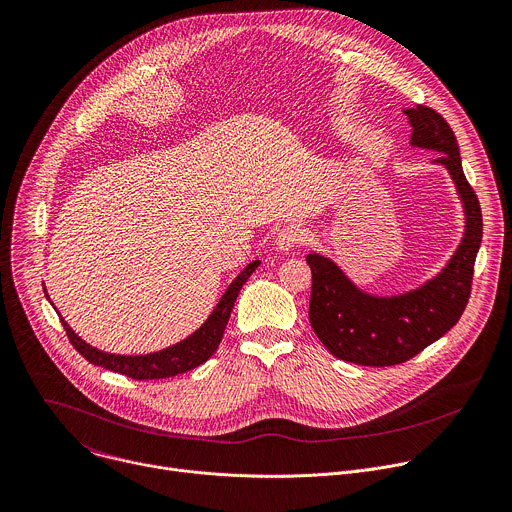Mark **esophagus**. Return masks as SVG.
<instances>
[{
  "mask_svg": "<svg viewBox=\"0 0 512 512\" xmlns=\"http://www.w3.org/2000/svg\"><path fill=\"white\" fill-rule=\"evenodd\" d=\"M303 239H305V231L299 225H287V227L279 229V233L275 237V247L283 253H289L299 243H303Z\"/></svg>",
  "mask_w": 512,
  "mask_h": 512,
  "instance_id": "34e87169",
  "label": "esophagus"
}]
</instances>
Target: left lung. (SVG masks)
Returning a JSON list of instances; mask_svg holds the SVG:
<instances>
[{
  "label": "left lung",
  "instance_id": "1",
  "mask_svg": "<svg viewBox=\"0 0 512 512\" xmlns=\"http://www.w3.org/2000/svg\"><path fill=\"white\" fill-rule=\"evenodd\" d=\"M404 114L412 128L410 146L440 154L432 164L446 168L450 175L462 205L464 231L438 273L414 289L392 295L366 291L331 257L307 253L311 327L335 358L360 366L402 364L456 325L468 303L472 269L482 243L480 205L464 177L452 128L426 106L404 108Z\"/></svg>",
  "mask_w": 512,
  "mask_h": 512
}]
</instances>
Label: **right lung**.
<instances>
[{
	"instance_id": "1",
	"label": "right lung",
	"mask_w": 512,
	"mask_h": 512,
	"mask_svg": "<svg viewBox=\"0 0 512 512\" xmlns=\"http://www.w3.org/2000/svg\"><path fill=\"white\" fill-rule=\"evenodd\" d=\"M261 265L259 259L251 261L249 265H245V269H241V273L229 283V287L225 289V293L221 295V299L217 301V305L213 307V311L209 313V317L201 323L199 329H195L189 337L181 339V342L168 346L164 350L158 352H150V354H140V356H122V354H110V352H102L90 344H86L84 339L68 325V321L60 315V321L70 337L72 346L94 366L106 368L110 372L134 378V380H162V378H173L179 374H185L201 364H205L215 350L219 348L227 321L231 317V309L237 301V295L241 291V287L245 285V281L253 275V271ZM44 293L50 299L46 285H44ZM52 303V301H50ZM54 305V303H52Z\"/></svg>"
}]
</instances>
